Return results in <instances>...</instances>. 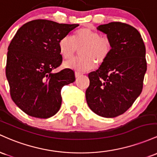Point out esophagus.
Wrapping results in <instances>:
<instances>
[{"mask_svg": "<svg viewBox=\"0 0 157 157\" xmlns=\"http://www.w3.org/2000/svg\"><path fill=\"white\" fill-rule=\"evenodd\" d=\"M75 77H76V78H78V77H80L81 75H82V73H79V72H75Z\"/></svg>", "mask_w": 157, "mask_h": 157, "instance_id": "obj_1", "label": "esophagus"}]
</instances>
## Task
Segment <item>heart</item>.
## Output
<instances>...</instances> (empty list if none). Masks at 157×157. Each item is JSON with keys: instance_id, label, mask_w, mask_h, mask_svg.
I'll return each mask as SVG.
<instances>
[{"instance_id": "obj_1", "label": "heart", "mask_w": 157, "mask_h": 157, "mask_svg": "<svg viewBox=\"0 0 157 157\" xmlns=\"http://www.w3.org/2000/svg\"><path fill=\"white\" fill-rule=\"evenodd\" d=\"M80 50L81 57L67 61V67L78 71H89L94 69L96 62L101 65L106 61L112 50V43L107 37H102L90 28H82L73 33L72 38L66 36L59 42V50L63 59H72Z\"/></svg>"}]
</instances>
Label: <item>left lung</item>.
<instances>
[{
    "mask_svg": "<svg viewBox=\"0 0 157 157\" xmlns=\"http://www.w3.org/2000/svg\"><path fill=\"white\" fill-rule=\"evenodd\" d=\"M112 50L96 71L88 74L90 85L86 100L100 117L113 118L124 113L142 93L147 70L145 46L136 28L121 22L100 25Z\"/></svg>",
    "mask_w": 157,
    "mask_h": 157,
    "instance_id": "1",
    "label": "left lung"
}]
</instances>
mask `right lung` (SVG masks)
I'll use <instances>...</instances> for the list:
<instances>
[{"instance_id": "right-lung-1", "label": "right lung", "mask_w": 157, "mask_h": 157, "mask_svg": "<svg viewBox=\"0 0 157 157\" xmlns=\"http://www.w3.org/2000/svg\"><path fill=\"white\" fill-rule=\"evenodd\" d=\"M78 24L38 19L26 23L8 47L6 75L12 101L30 117L47 119L59 110L61 91L75 82L73 70H53L62 63L59 42Z\"/></svg>"}]
</instances>
